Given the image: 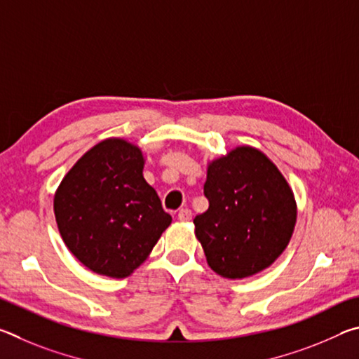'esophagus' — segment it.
<instances>
[{
	"label": "esophagus",
	"instance_id": "esophagus-1",
	"mask_svg": "<svg viewBox=\"0 0 359 359\" xmlns=\"http://www.w3.org/2000/svg\"><path fill=\"white\" fill-rule=\"evenodd\" d=\"M177 217H179L180 222H190L191 220V210L190 209H182V210H179Z\"/></svg>",
	"mask_w": 359,
	"mask_h": 359
}]
</instances>
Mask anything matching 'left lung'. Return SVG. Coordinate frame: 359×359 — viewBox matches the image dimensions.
<instances>
[{
	"label": "left lung",
	"mask_w": 359,
	"mask_h": 359,
	"mask_svg": "<svg viewBox=\"0 0 359 359\" xmlns=\"http://www.w3.org/2000/svg\"><path fill=\"white\" fill-rule=\"evenodd\" d=\"M204 194L209 209L194 217V234L218 276L258 274L287 248L297 215L294 194L261 150L242 145L210 161Z\"/></svg>",
	"instance_id": "left-lung-1"
}]
</instances>
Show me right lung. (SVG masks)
Here are the masks:
<instances>
[{"instance_id":"1","label":"right lung","mask_w":359,"mask_h":359,"mask_svg":"<svg viewBox=\"0 0 359 359\" xmlns=\"http://www.w3.org/2000/svg\"><path fill=\"white\" fill-rule=\"evenodd\" d=\"M137 145L111 137L65 175L53 212L69 252L100 276L125 278L141 266L172 218L142 175Z\"/></svg>"}]
</instances>
